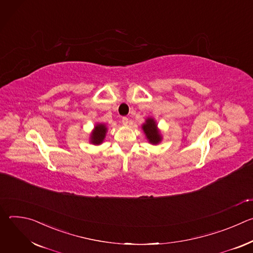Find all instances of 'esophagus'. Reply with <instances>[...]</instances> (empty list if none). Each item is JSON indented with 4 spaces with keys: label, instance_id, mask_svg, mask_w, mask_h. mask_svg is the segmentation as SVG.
<instances>
[{
    "label": "esophagus",
    "instance_id": "1",
    "mask_svg": "<svg viewBox=\"0 0 253 253\" xmlns=\"http://www.w3.org/2000/svg\"><path fill=\"white\" fill-rule=\"evenodd\" d=\"M122 123H123V125H127L129 123V119L127 117H123L122 118Z\"/></svg>",
    "mask_w": 253,
    "mask_h": 253
}]
</instances>
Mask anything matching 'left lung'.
I'll return each mask as SVG.
<instances>
[{
  "mask_svg": "<svg viewBox=\"0 0 253 253\" xmlns=\"http://www.w3.org/2000/svg\"><path fill=\"white\" fill-rule=\"evenodd\" d=\"M142 128H143L144 132H145V134H146L150 143L157 144L161 141V135L159 134V132L157 130L156 123L153 119H151V118L147 119L146 123L143 124Z\"/></svg>",
  "mask_w": 253,
  "mask_h": 253,
  "instance_id": "left-lung-1",
  "label": "left lung"
}]
</instances>
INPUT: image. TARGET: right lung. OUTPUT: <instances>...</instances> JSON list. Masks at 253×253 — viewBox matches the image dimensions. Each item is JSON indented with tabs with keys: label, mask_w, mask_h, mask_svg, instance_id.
Listing matches in <instances>:
<instances>
[{
	"label": "right lung",
	"mask_w": 253,
	"mask_h": 253,
	"mask_svg": "<svg viewBox=\"0 0 253 253\" xmlns=\"http://www.w3.org/2000/svg\"><path fill=\"white\" fill-rule=\"evenodd\" d=\"M106 131H107V128L105 125L103 124H99L95 127V130L93 131L92 133V136H91V142L93 144H100L102 143V141L104 140L105 138V134H106Z\"/></svg>",
	"instance_id": "obj_1"
}]
</instances>
